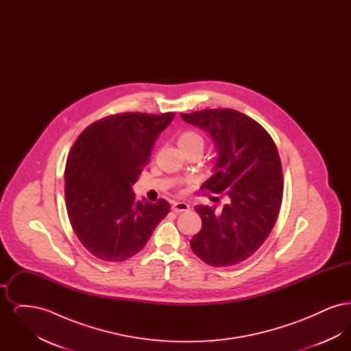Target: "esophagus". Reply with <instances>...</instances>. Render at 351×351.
<instances>
[{
    "instance_id": "obj_1",
    "label": "esophagus",
    "mask_w": 351,
    "mask_h": 351,
    "mask_svg": "<svg viewBox=\"0 0 351 351\" xmlns=\"http://www.w3.org/2000/svg\"><path fill=\"white\" fill-rule=\"evenodd\" d=\"M172 210L176 213H182V212H188L189 210V205L186 202H173L172 204Z\"/></svg>"
}]
</instances>
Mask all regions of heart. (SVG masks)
<instances>
[{
    "instance_id": "obj_1",
    "label": "heart",
    "mask_w": 351,
    "mask_h": 351,
    "mask_svg": "<svg viewBox=\"0 0 351 351\" xmlns=\"http://www.w3.org/2000/svg\"><path fill=\"white\" fill-rule=\"evenodd\" d=\"M179 147H188V146H204V139L200 134L195 133V132H186L182 134L178 139Z\"/></svg>"
}]
</instances>
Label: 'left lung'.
Listing matches in <instances>:
<instances>
[{"label":"left lung","instance_id":"left-lung-1","mask_svg":"<svg viewBox=\"0 0 351 351\" xmlns=\"http://www.w3.org/2000/svg\"><path fill=\"white\" fill-rule=\"evenodd\" d=\"M180 116L215 143L213 175L201 188L228 196L219 213L212 206H196L202 228L191 247L213 267L238 265L262 246L279 215L283 173L278 149L256 121L233 109Z\"/></svg>","mask_w":351,"mask_h":351}]
</instances>
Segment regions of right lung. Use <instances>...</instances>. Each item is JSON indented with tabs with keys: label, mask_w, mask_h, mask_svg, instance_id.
<instances>
[{
	"label": "right lung",
	"mask_w": 351,
	"mask_h": 351,
	"mask_svg": "<svg viewBox=\"0 0 351 351\" xmlns=\"http://www.w3.org/2000/svg\"><path fill=\"white\" fill-rule=\"evenodd\" d=\"M173 117L122 113L102 118L88 126L69 151L64 173L68 218L84 247L101 261L132 258L167 216V201H136L132 186Z\"/></svg>",
	"instance_id": "right-lung-1"
}]
</instances>
